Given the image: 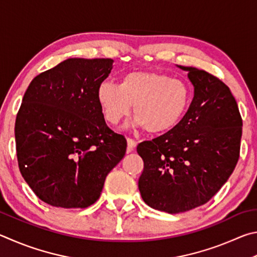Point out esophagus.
<instances>
[{
	"label": "esophagus",
	"instance_id": "34e87169",
	"mask_svg": "<svg viewBox=\"0 0 257 257\" xmlns=\"http://www.w3.org/2000/svg\"><path fill=\"white\" fill-rule=\"evenodd\" d=\"M137 141L134 140V139H131V138H127V152L130 154V152H132L134 148L137 147Z\"/></svg>",
	"mask_w": 257,
	"mask_h": 257
}]
</instances>
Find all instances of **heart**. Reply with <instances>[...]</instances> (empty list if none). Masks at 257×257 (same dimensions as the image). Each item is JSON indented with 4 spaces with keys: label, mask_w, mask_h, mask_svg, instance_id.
<instances>
[{
    "label": "heart",
    "mask_w": 257,
    "mask_h": 257,
    "mask_svg": "<svg viewBox=\"0 0 257 257\" xmlns=\"http://www.w3.org/2000/svg\"><path fill=\"white\" fill-rule=\"evenodd\" d=\"M191 89L181 79L154 71H131L119 84L105 81L97 89V101L105 119L116 125L134 105L136 123L152 134L176 127L187 114Z\"/></svg>",
    "instance_id": "obj_1"
}]
</instances>
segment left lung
Masks as SVG:
<instances>
[{"mask_svg":"<svg viewBox=\"0 0 257 257\" xmlns=\"http://www.w3.org/2000/svg\"><path fill=\"white\" fill-rule=\"evenodd\" d=\"M194 98L176 127L137 151L145 168L139 190L146 203L168 213L205 204L232 174L239 159L242 119L232 93L204 70L182 66Z\"/></svg>","mask_w":257,"mask_h":257,"instance_id":"8db88e82","label":"left lung"}]
</instances>
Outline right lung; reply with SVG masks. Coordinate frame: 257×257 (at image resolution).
Masks as SVG:
<instances>
[{"label": "right lung", "instance_id": "1", "mask_svg": "<svg viewBox=\"0 0 257 257\" xmlns=\"http://www.w3.org/2000/svg\"><path fill=\"white\" fill-rule=\"evenodd\" d=\"M111 58H69L35 76L17 114L20 173L40 200L57 208H88L123 159L126 139L108 127L97 89Z\"/></svg>", "mask_w": 257, "mask_h": 257}]
</instances>
